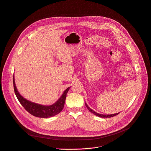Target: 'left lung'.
I'll return each mask as SVG.
<instances>
[{
	"label": "left lung",
	"mask_w": 151,
	"mask_h": 151,
	"mask_svg": "<svg viewBox=\"0 0 151 151\" xmlns=\"http://www.w3.org/2000/svg\"><path fill=\"white\" fill-rule=\"evenodd\" d=\"M85 104H86V106L87 108L88 109V110H89V111L91 112L92 114H94V115H95L96 116H99V117H101V118H110V117H113V116H116V115H117L118 114H119V113H116V114H110V115H103V114H98V113H97V112H95L94 110H93L92 109H90V108L87 106V104H86V103Z\"/></svg>",
	"instance_id": "1"
}]
</instances>
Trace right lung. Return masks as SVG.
<instances>
[{
  "mask_svg": "<svg viewBox=\"0 0 151 151\" xmlns=\"http://www.w3.org/2000/svg\"><path fill=\"white\" fill-rule=\"evenodd\" d=\"M13 86L14 93L20 103L22 104L24 108L30 114L39 118H50L56 115L57 114L61 112L64 107L67 93L70 88V87H69L66 90H65V91L64 92L61 96L54 104L49 106H45L31 102L27 99L24 98L21 95H20L15 84L14 75Z\"/></svg>",
  "mask_w": 151,
  "mask_h": 151,
  "instance_id": "1",
  "label": "right lung"
}]
</instances>
